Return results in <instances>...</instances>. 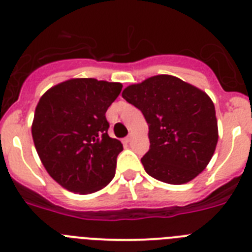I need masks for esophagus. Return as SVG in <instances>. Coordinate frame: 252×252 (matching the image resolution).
<instances>
[{"label": "esophagus", "mask_w": 252, "mask_h": 252, "mask_svg": "<svg viewBox=\"0 0 252 252\" xmlns=\"http://www.w3.org/2000/svg\"><path fill=\"white\" fill-rule=\"evenodd\" d=\"M132 139H133V133H130V135H128V136L125 139V142H127L128 144V142H131V140Z\"/></svg>", "instance_id": "34e87169"}]
</instances>
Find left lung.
Returning a JSON list of instances; mask_svg holds the SVG:
<instances>
[{
  "label": "left lung",
  "instance_id": "8db88e82",
  "mask_svg": "<svg viewBox=\"0 0 252 252\" xmlns=\"http://www.w3.org/2000/svg\"><path fill=\"white\" fill-rule=\"evenodd\" d=\"M149 124L150 149L142 157L150 177L186 184L204 170L215 154L218 126L209 95L174 75L159 74L122 92Z\"/></svg>",
  "mask_w": 252,
  "mask_h": 252
}]
</instances>
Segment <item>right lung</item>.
Wrapping results in <instances>:
<instances>
[{
    "instance_id": "add662e5",
    "label": "right lung",
    "mask_w": 252,
    "mask_h": 252,
    "mask_svg": "<svg viewBox=\"0 0 252 252\" xmlns=\"http://www.w3.org/2000/svg\"><path fill=\"white\" fill-rule=\"evenodd\" d=\"M122 84L94 78H72L51 87L35 108L31 133L44 168L59 186L78 194L110 184L119 140L108 136L106 112Z\"/></svg>"
}]
</instances>
